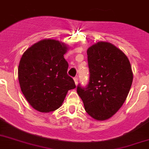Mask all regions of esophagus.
I'll return each mask as SVG.
<instances>
[{"mask_svg": "<svg viewBox=\"0 0 149 149\" xmlns=\"http://www.w3.org/2000/svg\"><path fill=\"white\" fill-rule=\"evenodd\" d=\"M74 81L75 85H77V84H78V77H74Z\"/></svg>", "mask_w": 149, "mask_h": 149, "instance_id": "1", "label": "esophagus"}]
</instances>
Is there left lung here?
<instances>
[{
    "label": "left lung",
    "instance_id": "1",
    "mask_svg": "<svg viewBox=\"0 0 149 149\" xmlns=\"http://www.w3.org/2000/svg\"><path fill=\"white\" fill-rule=\"evenodd\" d=\"M90 80L77 87L85 111L98 120H107L120 109L133 82L127 56L109 42H98L87 49Z\"/></svg>",
    "mask_w": 149,
    "mask_h": 149
}]
</instances>
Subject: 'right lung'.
Returning a JSON list of instances; mask_svg holds the SVG:
<instances>
[{"instance_id": "1", "label": "right lung", "mask_w": 149, "mask_h": 149, "mask_svg": "<svg viewBox=\"0 0 149 149\" xmlns=\"http://www.w3.org/2000/svg\"><path fill=\"white\" fill-rule=\"evenodd\" d=\"M68 47L53 39L40 40L23 53L18 78L24 96L40 112L59 109L69 90L76 87L68 75V64L64 54Z\"/></svg>"}]
</instances>
